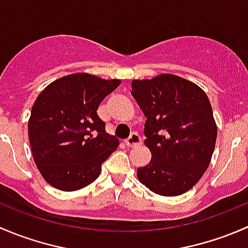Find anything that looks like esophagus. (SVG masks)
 <instances>
[{"label":"esophagus","instance_id":"esophagus-1","mask_svg":"<svg viewBox=\"0 0 248 248\" xmlns=\"http://www.w3.org/2000/svg\"><path fill=\"white\" fill-rule=\"evenodd\" d=\"M124 142H126V145L128 147H134L137 146V145L141 144V138H140L137 133H133Z\"/></svg>","mask_w":248,"mask_h":248}]
</instances>
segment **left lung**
Listing matches in <instances>:
<instances>
[{
	"label": "left lung",
	"instance_id": "obj_1",
	"mask_svg": "<svg viewBox=\"0 0 248 248\" xmlns=\"http://www.w3.org/2000/svg\"><path fill=\"white\" fill-rule=\"evenodd\" d=\"M132 96L146 117L147 166L139 181L154 193H186L206 171L217 138L216 121L204 90L174 74L132 80Z\"/></svg>",
	"mask_w": 248,
	"mask_h": 248
}]
</instances>
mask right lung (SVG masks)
Returning <instances> with one entry per match:
<instances>
[{"label": "right lung", "instance_id": "obj_1", "mask_svg": "<svg viewBox=\"0 0 248 248\" xmlns=\"http://www.w3.org/2000/svg\"><path fill=\"white\" fill-rule=\"evenodd\" d=\"M89 73H74L49 84L38 94L29 119L32 156L43 179L64 192L89 186L119 140L98 117L101 102L119 85Z\"/></svg>", "mask_w": 248, "mask_h": 248}]
</instances>
